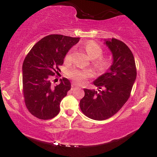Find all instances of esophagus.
I'll list each match as a JSON object with an SVG mask.
<instances>
[{"label":"esophagus","mask_w":157,"mask_h":157,"mask_svg":"<svg viewBox=\"0 0 157 157\" xmlns=\"http://www.w3.org/2000/svg\"><path fill=\"white\" fill-rule=\"evenodd\" d=\"M78 87V86H77V84L76 83H72L71 84V90H75V89H77V88Z\"/></svg>","instance_id":"1"}]
</instances>
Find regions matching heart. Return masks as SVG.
<instances>
[{
  "instance_id": "heart-1",
  "label": "heart",
  "mask_w": 157,
  "mask_h": 157,
  "mask_svg": "<svg viewBox=\"0 0 157 157\" xmlns=\"http://www.w3.org/2000/svg\"><path fill=\"white\" fill-rule=\"evenodd\" d=\"M84 50L89 56L90 60H92L93 66L99 72H104L109 68L110 60L107 57H102V48L97 43L90 41L86 43L83 46ZM73 48L70 49L66 55V60H71L73 56ZM68 76L78 83H82L91 76L89 70H79L71 68L68 71Z\"/></svg>"
}]
</instances>
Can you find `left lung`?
I'll use <instances>...</instances> for the list:
<instances>
[{"label": "left lung", "instance_id": "obj_1", "mask_svg": "<svg viewBox=\"0 0 157 157\" xmlns=\"http://www.w3.org/2000/svg\"><path fill=\"white\" fill-rule=\"evenodd\" d=\"M113 55V63L105 74L94 81L98 91L84 89L80 101L82 112L95 120H107L121 109L130 97L136 77L134 55L120 40H105Z\"/></svg>", "mask_w": 157, "mask_h": 157}]
</instances>
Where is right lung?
<instances>
[{
    "instance_id": "obj_1",
    "label": "right lung",
    "mask_w": 157,
    "mask_h": 157,
    "mask_svg": "<svg viewBox=\"0 0 157 157\" xmlns=\"http://www.w3.org/2000/svg\"><path fill=\"white\" fill-rule=\"evenodd\" d=\"M80 37L62 35L46 36L27 54L23 63V93L28 111L40 120H50L60 112L61 100L71 89L68 79L52 85V76L58 75L59 66Z\"/></svg>"
}]
</instances>
